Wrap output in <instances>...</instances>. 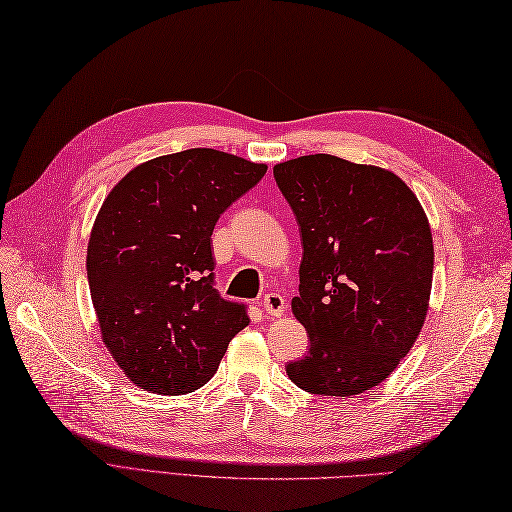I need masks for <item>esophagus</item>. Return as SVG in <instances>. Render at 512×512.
Instances as JSON below:
<instances>
[{
	"mask_svg": "<svg viewBox=\"0 0 512 512\" xmlns=\"http://www.w3.org/2000/svg\"><path fill=\"white\" fill-rule=\"evenodd\" d=\"M284 297L280 293H267L263 297V310L269 317H280L284 313Z\"/></svg>",
	"mask_w": 512,
	"mask_h": 512,
	"instance_id": "1",
	"label": "esophagus"
}]
</instances>
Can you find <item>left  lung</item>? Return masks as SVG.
I'll return each instance as SVG.
<instances>
[{"label":"left lung","mask_w":512,"mask_h":512,"mask_svg":"<svg viewBox=\"0 0 512 512\" xmlns=\"http://www.w3.org/2000/svg\"><path fill=\"white\" fill-rule=\"evenodd\" d=\"M302 236L291 310L308 354L286 376L315 395L350 397L391 376L428 315L434 245L417 195L393 171L330 154L273 167Z\"/></svg>","instance_id":"1"}]
</instances>
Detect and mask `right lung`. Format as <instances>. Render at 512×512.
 Wrapping results in <instances>:
<instances>
[{"mask_svg": "<svg viewBox=\"0 0 512 512\" xmlns=\"http://www.w3.org/2000/svg\"><path fill=\"white\" fill-rule=\"evenodd\" d=\"M267 173L219 149L141 162L95 217L86 276L102 341L145 391L184 395L217 371L249 317L213 286L215 223Z\"/></svg>", "mask_w": 512, "mask_h": 512, "instance_id": "right-lung-1", "label": "right lung"}]
</instances>
